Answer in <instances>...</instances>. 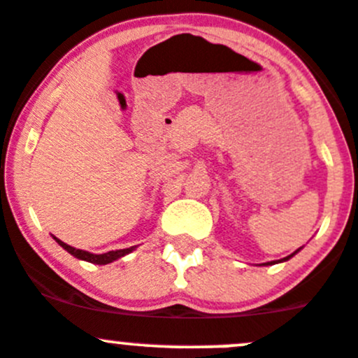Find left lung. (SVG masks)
<instances>
[{"mask_svg": "<svg viewBox=\"0 0 358 358\" xmlns=\"http://www.w3.org/2000/svg\"><path fill=\"white\" fill-rule=\"evenodd\" d=\"M298 251H299V250H296L294 253H291V255H289V257H285V259H282V260H280V262H285V260H289V259H291V257H294L296 253H298ZM271 264H275V262H266V264H264V266H271Z\"/></svg>", "mask_w": 358, "mask_h": 358, "instance_id": "1", "label": "left lung"}]
</instances>
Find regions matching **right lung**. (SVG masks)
<instances>
[{"label":"right lung","mask_w":358,"mask_h":358,"mask_svg":"<svg viewBox=\"0 0 358 358\" xmlns=\"http://www.w3.org/2000/svg\"><path fill=\"white\" fill-rule=\"evenodd\" d=\"M57 243L60 244V246L64 248V250L67 251V253H71L73 257H76V259L80 260H85V262H91V264H99V266H105V264H110L114 262V260L121 259V257L128 255V253H131V251L135 250L134 246L131 248H127V250H115V251H107V253H101V255H94V253H89V251H83V250H76V248L69 246V244L62 243L60 239H57V237H53Z\"/></svg>","instance_id":"right-lung-1"}]
</instances>
